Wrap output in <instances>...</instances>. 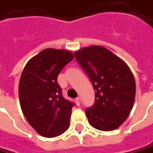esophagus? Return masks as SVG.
Returning a JSON list of instances; mask_svg holds the SVG:
<instances>
[{
	"label": "esophagus",
	"instance_id": "1",
	"mask_svg": "<svg viewBox=\"0 0 153 153\" xmlns=\"http://www.w3.org/2000/svg\"><path fill=\"white\" fill-rule=\"evenodd\" d=\"M75 102H76L77 106H79V105H80V98L77 97L76 99H75Z\"/></svg>",
	"mask_w": 153,
	"mask_h": 153
}]
</instances>
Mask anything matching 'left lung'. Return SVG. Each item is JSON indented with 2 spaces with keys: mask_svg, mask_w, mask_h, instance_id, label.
<instances>
[{
  "mask_svg": "<svg viewBox=\"0 0 153 153\" xmlns=\"http://www.w3.org/2000/svg\"><path fill=\"white\" fill-rule=\"evenodd\" d=\"M74 56L95 91L94 105L85 109L90 124L103 131L119 128L134 105L135 81L131 70L103 46L85 47Z\"/></svg>",
  "mask_w": 153,
  "mask_h": 153,
  "instance_id": "obj_1",
  "label": "left lung"
}]
</instances>
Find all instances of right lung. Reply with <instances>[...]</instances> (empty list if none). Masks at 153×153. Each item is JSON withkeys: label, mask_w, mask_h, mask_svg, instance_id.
Listing matches in <instances>:
<instances>
[{"label": "right lung", "mask_w": 153, "mask_h": 153, "mask_svg": "<svg viewBox=\"0 0 153 153\" xmlns=\"http://www.w3.org/2000/svg\"><path fill=\"white\" fill-rule=\"evenodd\" d=\"M74 59L70 51L45 49L27 62L19 81V95L23 113L40 135L51 138L69 127L74 102L62 95L57 76Z\"/></svg>", "instance_id": "1"}]
</instances>
